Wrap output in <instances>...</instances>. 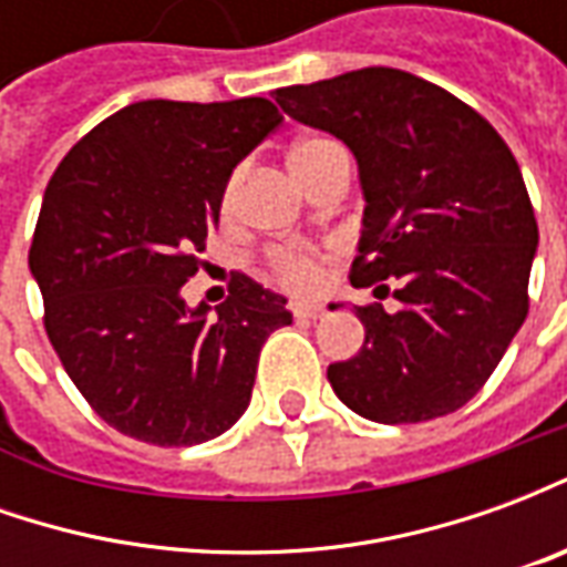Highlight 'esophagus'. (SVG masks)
Here are the masks:
<instances>
[{"mask_svg": "<svg viewBox=\"0 0 567 567\" xmlns=\"http://www.w3.org/2000/svg\"><path fill=\"white\" fill-rule=\"evenodd\" d=\"M291 312H295L297 319H319L321 307H316V303H307V300H295V303H291Z\"/></svg>", "mask_w": 567, "mask_h": 567, "instance_id": "obj_1", "label": "esophagus"}]
</instances>
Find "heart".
<instances>
[{"instance_id": "b5f03b06", "label": "heart", "mask_w": 567, "mask_h": 567, "mask_svg": "<svg viewBox=\"0 0 567 567\" xmlns=\"http://www.w3.org/2000/svg\"><path fill=\"white\" fill-rule=\"evenodd\" d=\"M333 148H340V145H333L328 140H300L295 148L288 151V169L295 173V178L303 185L309 175L319 169V163L331 154ZM236 197V175L227 182L221 194V212H230ZM270 272L272 279L285 288H295V291H309V288H316L321 282V264L316 255H309V251H272L270 255Z\"/></svg>"}]
</instances>
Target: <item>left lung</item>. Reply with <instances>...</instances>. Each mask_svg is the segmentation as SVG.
<instances>
[{"label": "left lung", "mask_w": 567, "mask_h": 567, "mask_svg": "<svg viewBox=\"0 0 567 567\" xmlns=\"http://www.w3.org/2000/svg\"><path fill=\"white\" fill-rule=\"evenodd\" d=\"M276 103L355 154L352 285L389 291V279L398 300L355 307L364 346L328 368L333 392L382 425L455 413L528 316L537 221L519 163L486 117L404 69L279 87Z\"/></svg>", "instance_id": "obj_1"}]
</instances>
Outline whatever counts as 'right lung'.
<instances>
[{
  "label": "right lung",
  "instance_id": "1",
  "mask_svg": "<svg viewBox=\"0 0 567 567\" xmlns=\"http://www.w3.org/2000/svg\"><path fill=\"white\" fill-rule=\"evenodd\" d=\"M282 124L264 96L142 100L69 151L30 248L44 331L93 413L154 446H194L246 413L264 340L291 324L248 276L209 316L182 285L199 270L221 194Z\"/></svg>",
  "mask_w": 567,
  "mask_h": 567
}]
</instances>
